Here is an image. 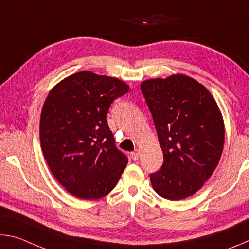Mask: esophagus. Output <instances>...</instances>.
<instances>
[{
	"label": "esophagus",
	"instance_id": "obj_1",
	"mask_svg": "<svg viewBox=\"0 0 249 249\" xmlns=\"http://www.w3.org/2000/svg\"><path fill=\"white\" fill-rule=\"evenodd\" d=\"M130 157L134 160V161H136L140 158V149H135L133 153H130Z\"/></svg>",
	"mask_w": 249,
	"mask_h": 249
}]
</instances>
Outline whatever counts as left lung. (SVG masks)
I'll return each mask as SVG.
<instances>
[{
	"label": "left lung",
	"instance_id": "left-lung-1",
	"mask_svg": "<svg viewBox=\"0 0 249 249\" xmlns=\"http://www.w3.org/2000/svg\"><path fill=\"white\" fill-rule=\"evenodd\" d=\"M163 154L162 167L150 174L163 199L191 196L215 170L224 147L222 113L210 91L191 77L172 74L142 81Z\"/></svg>",
	"mask_w": 249,
	"mask_h": 249
}]
</instances>
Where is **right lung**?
Instances as JSON below:
<instances>
[{"label":"right lung","instance_id":"1","mask_svg":"<svg viewBox=\"0 0 249 249\" xmlns=\"http://www.w3.org/2000/svg\"><path fill=\"white\" fill-rule=\"evenodd\" d=\"M128 90L119 79L81 71L57 83L45 100L41 150L54 178L75 197L98 200L108 195L127 165L107 115L113 101Z\"/></svg>","mask_w":249,"mask_h":249}]
</instances>
